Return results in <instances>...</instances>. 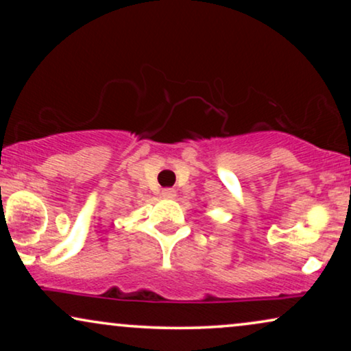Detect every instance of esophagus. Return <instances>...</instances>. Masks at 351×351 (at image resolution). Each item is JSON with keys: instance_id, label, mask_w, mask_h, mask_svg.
I'll use <instances>...</instances> for the list:
<instances>
[{"instance_id": "esophagus-1", "label": "esophagus", "mask_w": 351, "mask_h": 351, "mask_svg": "<svg viewBox=\"0 0 351 351\" xmlns=\"http://www.w3.org/2000/svg\"><path fill=\"white\" fill-rule=\"evenodd\" d=\"M161 195L167 199H174L176 198V190L174 189H165L161 191Z\"/></svg>"}]
</instances>
